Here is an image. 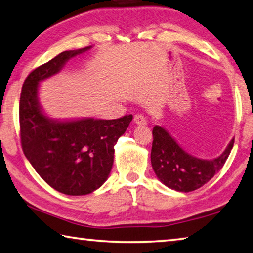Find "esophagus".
Returning a JSON list of instances; mask_svg holds the SVG:
<instances>
[{
	"label": "esophagus",
	"mask_w": 253,
	"mask_h": 253,
	"mask_svg": "<svg viewBox=\"0 0 253 253\" xmlns=\"http://www.w3.org/2000/svg\"><path fill=\"white\" fill-rule=\"evenodd\" d=\"M134 123L137 124V125H146L147 121L146 118H145L143 115H136L134 117Z\"/></svg>",
	"instance_id": "esophagus-1"
}]
</instances>
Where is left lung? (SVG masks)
Instances as JSON below:
<instances>
[{"mask_svg": "<svg viewBox=\"0 0 253 253\" xmlns=\"http://www.w3.org/2000/svg\"><path fill=\"white\" fill-rule=\"evenodd\" d=\"M153 138L151 162L156 176L164 185L185 193L203 186L223 168L234 143L233 138L219 157L203 160L184 151L161 126L153 128Z\"/></svg>", "mask_w": 253, "mask_h": 253, "instance_id": "left-lung-1", "label": "left lung"}]
</instances>
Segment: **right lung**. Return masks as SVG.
<instances>
[{
  "instance_id": "add662e5",
  "label": "right lung",
  "mask_w": 253,
  "mask_h": 253,
  "mask_svg": "<svg viewBox=\"0 0 253 253\" xmlns=\"http://www.w3.org/2000/svg\"><path fill=\"white\" fill-rule=\"evenodd\" d=\"M91 46L69 50L38 67L25 79L20 97V136L25 157L43 181L60 193L85 195L108 178L114 163V146L132 119L83 118L57 121L43 113L40 81L62 69L68 60Z\"/></svg>"
}]
</instances>
